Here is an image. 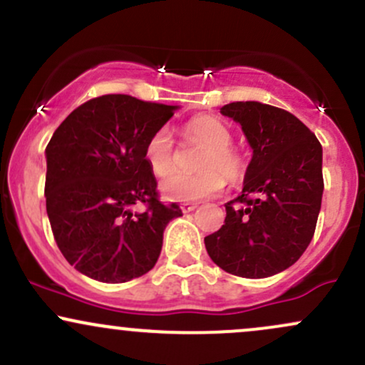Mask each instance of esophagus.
<instances>
[{
    "mask_svg": "<svg viewBox=\"0 0 365 365\" xmlns=\"http://www.w3.org/2000/svg\"><path fill=\"white\" fill-rule=\"evenodd\" d=\"M195 207H197V204H195V202H182V204H180V209H182L183 212H190V211H194Z\"/></svg>",
    "mask_w": 365,
    "mask_h": 365,
    "instance_id": "obj_1",
    "label": "esophagus"
}]
</instances>
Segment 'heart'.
<instances>
[{
    "label": "heart",
    "instance_id": "b5f03b06",
    "mask_svg": "<svg viewBox=\"0 0 365 365\" xmlns=\"http://www.w3.org/2000/svg\"><path fill=\"white\" fill-rule=\"evenodd\" d=\"M187 139L206 145L197 161V173H173L161 182V192L168 200H200L217 195L230 183L245 177L247 161L233 148V133L223 120L212 115H197L183 127ZM144 158L149 170L159 178L168 177L175 170V142L166 127L158 128L145 142Z\"/></svg>",
    "mask_w": 365,
    "mask_h": 365
}]
</instances>
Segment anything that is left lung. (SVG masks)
I'll return each instance as SVG.
<instances>
[{
  "label": "left lung",
  "mask_w": 365,
  "mask_h": 365,
  "mask_svg": "<svg viewBox=\"0 0 365 365\" xmlns=\"http://www.w3.org/2000/svg\"><path fill=\"white\" fill-rule=\"evenodd\" d=\"M252 148L244 190L226 204L225 225L204 238L226 273L267 278L290 267L311 244L319 216L322 148L292 113L257 101L221 108Z\"/></svg>",
  "instance_id": "8db88e82"
}]
</instances>
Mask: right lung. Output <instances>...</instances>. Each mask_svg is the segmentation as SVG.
<instances>
[{
  "instance_id": "obj_1",
  "label": "right lung",
  "mask_w": 365,
  "mask_h": 365,
  "mask_svg": "<svg viewBox=\"0 0 365 365\" xmlns=\"http://www.w3.org/2000/svg\"><path fill=\"white\" fill-rule=\"evenodd\" d=\"M177 106L108 94L81 104L46 148V211L58 249L75 269L125 283L156 264L163 232L182 216L159 200L145 142ZM144 205L135 213L133 207Z\"/></svg>"
}]
</instances>
